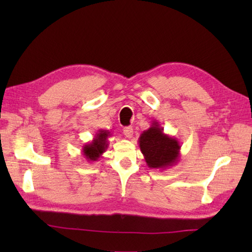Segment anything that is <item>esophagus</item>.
I'll list each match as a JSON object with an SVG mask.
<instances>
[{"mask_svg": "<svg viewBox=\"0 0 252 252\" xmlns=\"http://www.w3.org/2000/svg\"><path fill=\"white\" fill-rule=\"evenodd\" d=\"M123 133H125V135L126 137L131 138L133 136V127L132 126H126L125 129H123Z\"/></svg>", "mask_w": 252, "mask_h": 252, "instance_id": "1", "label": "esophagus"}]
</instances>
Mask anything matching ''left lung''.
<instances>
[{
    "label": "left lung",
    "mask_w": 252,
    "mask_h": 252,
    "mask_svg": "<svg viewBox=\"0 0 252 252\" xmlns=\"http://www.w3.org/2000/svg\"><path fill=\"white\" fill-rule=\"evenodd\" d=\"M138 145L145 161L151 169L164 170L175 164L180 159L181 145L178 138L163 133L157 120L138 138Z\"/></svg>",
    "instance_id": "left-lung-1"
}]
</instances>
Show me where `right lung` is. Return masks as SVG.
Segmentation results:
<instances>
[{"label":"right lung","instance_id":"obj_1","mask_svg":"<svg viewBox=\"0 0 252 252\" xmlns=\"http://www.w3.org/2000/svg\"><path fill=\"white\" fill-rule=\"evenodd\" d=\"M111 136L110 132L106 130H98L93 141L85 144L82 148V155L88 161H97L101 157L107 147H108V137Z\"/></svg>","mask_w":252,"mask_h":252}]
</instances>
